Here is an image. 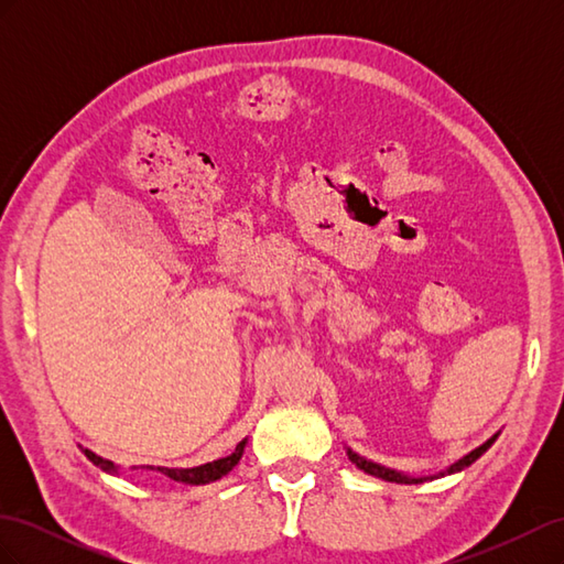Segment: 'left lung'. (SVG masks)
<instances>
[{
  "mask_svg": "<svg viewBox=\"0 0 564 564\" xmlns=\"http://www.w3.org/2000/svg\"><path fill=\"white\" fill-rule=\"evenodd\" d=\"M494 440H497V435L489 437V440L485 442V445L473 449L468 456L456 460V464H454L452 468H447V473H456V470H464L466 466H470L473 460L480 458V456L494 445ZM348 458H350L352 464H355L357 468H360V470H365V473H369V475H373V477H381V480H388V482H398V485H419V482H423V477H406V475H402V473H398V470H392V468H383V466H379V464H373V460H367V458H362L360 454H355L352 449H348Z\"/></svg>",
  "mask_w": 564,
  "mask_h": 564,
  "instance_id": "1",
  "label": "left lung"
}]
</instances>
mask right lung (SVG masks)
I'll return each mask as SVG.
<instances>
[{
  "label": "right lung",
  "mask_w": 564,
  "mask_h": 564,
  "mask_svg": "<svg viewBox=\"0 0 564 564\" xmlns=\"http://www.w3.org/2000/svg\"><path fill=\"white\" fill-rule=\"evenodd\" d=\"M245 442H247V440H242L240 445L235 447V452H232L230 456L212 460V464H204V466H197V468H160V466H158V470H160L162 475H166V477H172V480H178V482H185V485H207V482L220 480V477L228 475V473L237 466V460L242 458V452H245ZM84 454H87V458L91 460L94 466H98L100 470L117 473V466L112 464V460L100 458V456H96V454L89 452V449H84ZM143 468L155 470V466H143Z\"/></svg>",
  "instance_id": "1"
}]
</instances>
